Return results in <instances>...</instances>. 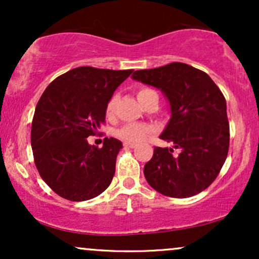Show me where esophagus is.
I'll return each instance as SVG.
<instances>
[{"label":"esophagus","mask_w":259,"mask_h":259,"mask_svg":"<svg viewBox=\"0 0 259 259\" xmlns=\"http://www.w3.org/2000/svg\"><path fill=\"white\" fill-rule=\"evenodd\" d=\"M124 146L129 147V148H134V147H136V144H134V142H124Z\"/></svg>","instance_id":"esophagus-1"}]
</instances>
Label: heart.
Wrapping results in <instances>:
<instances>
[{
	"label": "heart",
	"instance_id": "obj_1",
	"mask_svg": "<svg viewBox=\"0 0 259 259\" xmlns=\"http://www.w3.org/2000/svg\"><path fill=\"white\" fill-rule=\"evenodd\" d=\"M151 94H156L153 90L147 88H142L138 91V100L141 102L142 100L146 99L147 96H150ZM115 105H117V96H112L109 99L108 102H107L106 106V114L112 115L113 112L115 109ZM153 132L152 126L146 125V124L142 123H129L125 124L120 127V129L117 130L115 135L118 136L120 140L126 142H139L141 140H144L148 134Z\"/></svg>",
	"mask_w": 259,
	"mask_h": 259
}]
</instances>
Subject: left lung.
<instances>
[{
  "mask_svg": "<svg viewBox=\"0 0 259 259\" xmlns=\"http://www.w3.org/2000/svg\"><path fill=\"white\" fill-rule=\"evenodd\" d=\"M132 78L158 89L170 106L159 138L174 146L154 147L144 168L147 183L169 197L200 194L215 180L228 156L230 133L222 91L208 74L180 62L136 70Z\"/></svg>",
  "mask_w": 259,
  "mask_h": 259,
  "instance_id": "left-lung-1",
  "label": "left lung"
}]
</instances>
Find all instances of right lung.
I'll use <instances>...</instances> for the list:
<instances>
[{"instance_id":"add662e5","label":"right lung","mask_w":259,"mask_h":259,"mask_svg":"<svg viewBox=\"0 0 259 259\" xmlns=\"http://www.w3.org/2000/svg\"><path fill=\"white\" fill-rule=\"evenodd\" d=\"M132 73L74 68L53 80L38 100L31 124L35 165L45 183L65 200H91L112 183L123 145L106 138L99 148L86 139L105 123L107 102Z\"/></svg>"}]
</instances>
